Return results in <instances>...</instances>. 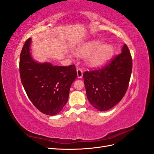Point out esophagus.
Instances as JSON below:
<instances>
[{"instance_id":"obj_1","label":"esophagus","mask_w":154,"mask_h":154,"mask_svg":"<svg viewBox=\"0 0 154 154\" xmlns=\"http://www.w3.org/2000/svg\"><path fill=\"white\" fill-rule=\"evenodd\" d=\"M77 71V76L78 78H82L83 77V71L82 69L80 68H77L76 69Z\"/></svg>"}]
</instances>
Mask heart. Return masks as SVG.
Instances as JSON below:
<instances>
[{
    "label": "heart",
    "mask_w": 154,
    "mask_h": 154,
    "mask_svg": "<svg viewBox=\"0 0 154 154\" xmlns=\"http://www.w3.org/2000/svg\"><path fill=\"white\" fill-rule=\"evenodd\" d=\"M77 55L87 58V62L91 67H99L112 58L114 47L111 44H104L98 40H92L83 43L76 49Z\"/></svg>",
    "instance_id": "b5f03b06"
}]
</instances>
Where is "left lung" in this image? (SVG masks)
<instances>
[{
  "instance_id": "obj_1",
  "label": "left lung",
  "mask_w": 154,
  "mask_h": 154,
  "mask_svg": "<svg viewBox=\"0 0 154 154\" xmlns=\"http://www.w3.org/2000/svg\"><path fill=\"white\" fill-rule=\"evenodd\" d=\"M132 61L129 49L124 44L122 53L105 67L83 74L87 97L100 111L112 108L125 96L132 72Z\"/></svg>"
}]
</instances>
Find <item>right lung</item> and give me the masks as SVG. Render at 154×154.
Listing matches in <instances>:
<instances>
[{"mask_svg": "<svg viewBox=\"0 0 154 154\" xmlns=\"http://www.w3.org/2000/svg\"><path fill=\"white\" fill-rule=\"evenodd\" d=\"M31 38L27 40L20 53L21 82L36 108L46 115L55 116L67 103L70 88L77 77L75 66H58L35 61L31 53Z\"/></svg>", "mask_w": 154, "mask_h": 154, "instance_id": "add662e5", "label": "right lung"}]
</instances>
